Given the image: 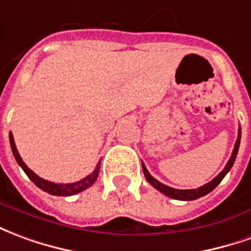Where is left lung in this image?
Here are the masks:
<instances>
[{
    "mask_svg": "<svg viewBox=\"0 0 251 251\" xmlns=\"http://www.w3.org/2000/svg\"><path fill=\"white\" fill-rule=\"evenodd\" d=\"M239 143H241V128L238 131V139L235 142V146H234V150H232V154H231V158L228 159V162L226 165V168L220 172L216 177H215L212 181H209L208 184L205 185L200 186V188H197V189H174V188H170V186L165 185L162 182H159L158 179H155L152 176H151L149 172H147V169L146 166L142 163V168H143V173H145L146 179L150 182L151 185L154 186L155 189L163 193V195H166L168 197H172L174 200H184V201H189V200H196L199 197H202L208 195L209 192H212L216 188V186L219 185L220 181L225 178V176L231 170L232 168V165L235 162V158L236 154H238V150H239Z\"/></svg>",
    "mask_w": 251,
    "mask_h": 251,
    "instance_id": "8db88e82",
    "label": "left lung"
}]
</instances>
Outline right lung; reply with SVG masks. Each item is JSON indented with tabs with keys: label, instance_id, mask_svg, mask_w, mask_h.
<instances>
[{
	"label": "right lung",
	"instance_id": "1",
	"mask_svg": "<svg viewBox=\"0 0 251 251\" xmlns=\"http://www.w3.org/2000/svg\"><path fill=\"white\" fill-rule=\"evenodd\" d=\"M9 140H10V147H12V152L15 155L16 161L20 165L21 169L25 172V174L29 177L32 182L36 186H39L42 191L47 192L50 195H54V196H73V195H77L79 192L88 189L89 186H92L96 182L97 179V176H99V172H100V163H97V166L94 169V172L92 174H89L88 177H85L81 181H77V182H73V184H55V182H51V181H47V179H43L42 177H39L37 174H35L32 172L31 169L26 166L25 163L23 162L19 151L16 149L15 140H13V135L12 132H9Z\"/></svg>",
	"mask_w": 251,
	"mask_h": 251
}]
</instances>
